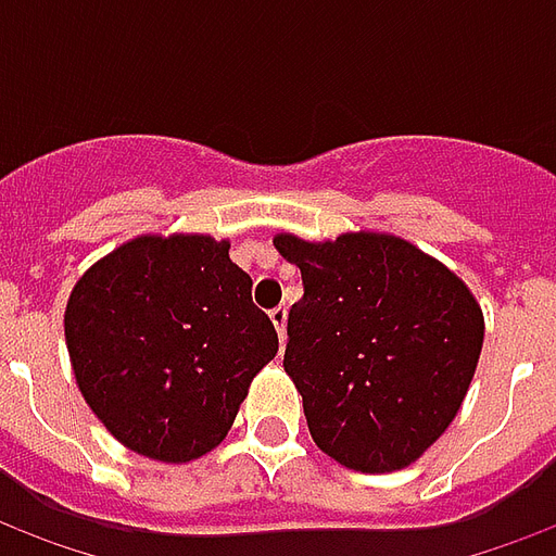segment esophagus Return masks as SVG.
I'll return each instance as SVG.
<instances>
[{
    "mask_svg": "<svg viewBox=\"0 0 556 556\" xmlns=\"http://www.w3.org/2000/svg\"><path fill=\"white\" fill-rule=\"evenodd\" d=\"M270 321L277 327L279 342H286V325H289V309L286 306H277V309H270Z\"/></svg>",
    "mask_w": 556,
    "mask_h": 556,
    "instance_id": "esophagus-1",
    "label": "esophagus"
}]
</instances>
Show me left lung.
<instances>
[{"label": "left lung", "instance_id": "left-lung-1", "mask_svg": "<svg viewBox=\"0 0 556 556\" xmlns=\"http://www.w3.org/2000/svg\"><path fill=\"white\" fill-rule=\"evenodd\" d=\"M274 247L301 267L282 366L318 450L363 473L417 462L477 372L485 325L470 289L396 235H277Z\"/></svg>", "mask_w": 556, "mask_h": 556}]
</instances>
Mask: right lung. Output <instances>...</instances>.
I'll return each instance as SVG.
<instances>
[{
	"mask_svg": "<svg viewBox=\"0 0 556 556\" xmlns=\"http://www.w3.org/2000/svg\"><path fill=\"white\" fill-rule=\"evenodd\" d=\"M71 366L115 441L181 465L211 453L279 339L253 279L207 235H146L91 265L65 309Z\"/></svg>",
	"mask_w": 556,
	"mask_h": 556,
	"instance_id": "add662e5",
	"label": "right lung"
}]
</instances>
